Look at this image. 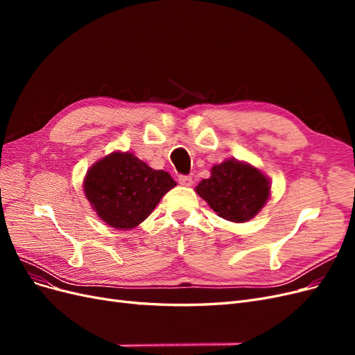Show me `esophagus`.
Returning <instances> with one entry per match:
<instances>
[{"instance_id":"obj_1","label":"esophagus","mask_w":355,"mask_h":355,"mask_svg":"<svg viewBox=\"0 0 355 355\" xmlns=\"http://www.w3.org/2000/svg\"><path fill=\"white\" fill-rule=\"evenodd\" d=\"M179 184L184 187H191L192 185V178L187 176V175H180L179 176Z\"/></svg>"}]
</instances>
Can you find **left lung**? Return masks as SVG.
Masks as SVG:
<instances>
[{"label":"left lung","mask_w":355,"mask_h":355,"mask_svg":"<svg viewBox=\"0 0 355 355\" xmlns=\"http://www.w3.org/2000/svg\"><path fill=\"white\" fill-rule=\"evenodd\" d=\"M196 191L218 216L241 223L261 211L271 194V185L261 170L231 158L213 166L210 178L202 179Z\"/></svg>","instance_id":"1"}]
</instances>
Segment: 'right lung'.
<instances>
[{
  "label": "right lung",
  "instance_id": "add662e5",
  "mask_svg": "<svg viewBox=\"0 0 355 355\" xmlns=\"http://www.w3.org/2000/svg\"><path fill=\"white\" fill-rule=\"evenodd\" d=\"M176 187L164 170H154L130 153H112L87 170L84 194L98 216L116 230L144 222Z\"/></svg>",
  "mask_w": 355,
  "mask_h": 355
}]
</instances>
